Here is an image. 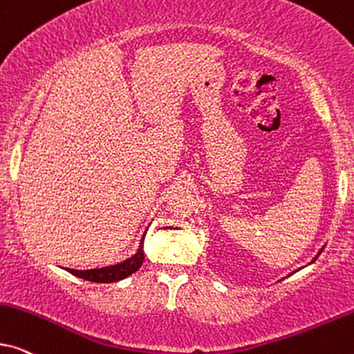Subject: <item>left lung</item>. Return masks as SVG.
Segmentation results:
<instances>
[{
	"instance_id": "8db88e82",
	"label": "left lung",
	"mask_w": 354,
	"mask_h": 354,
	"mask_svg": "<svg viewBox=\"0 0 354 354\" xmlns=\"http://www.w3.org/2000/svg\"><path fill=\"white\" fill-rule=\"evenodd\" d=\"M322 250H324V249H322ZM322 250H320V252H319V255H320V254H322ZM319 255H317V257H319ZM317 257H315V259H317ZM315 259H314V260H315ZM314 260H312V261H314Z\"/></svg>"
}]
</instances>
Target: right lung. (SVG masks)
I'll return each instance as SVG.
<instances>
[{
    "instance_id": "right-lung-1",
    "label": "right lung",
    "mask_w": 354,
    "mask_h": 354,
    "mask_svg": "<svg viewBox=\"0 0 354 354\" xmlns=\"http://www.w3.org/2000/svg\"><path fill=\"white\" fill-rule=\"evenodd\" d=\"M143 241L145 239H141L136 254L133 255L131 259L122 261V263L110 265V267H104V268H94V270L66 268V272H70L71 274H75V277H77V278H82V279H86V281H93V283L120 281V279L130 277L131 273L138 272L141 265H143V260H145Z\"/></svg>"
}]
</instances>
